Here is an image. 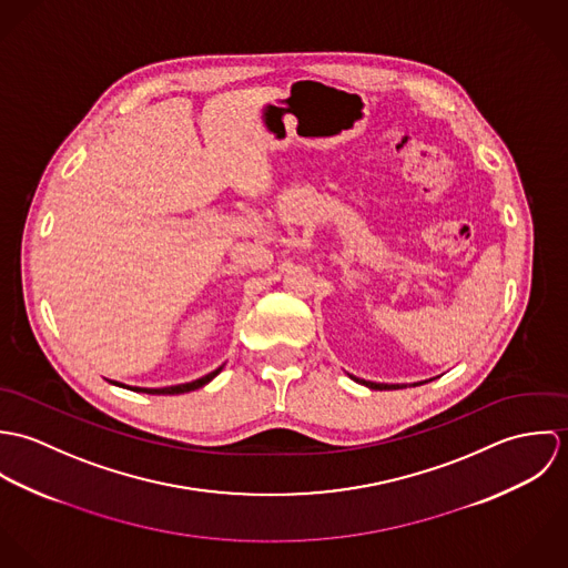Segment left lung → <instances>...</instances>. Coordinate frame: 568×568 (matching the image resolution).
<instances>
[{
    "label": "left lung",
    "mask_w": 568,
    "mask_h": 568,
    "mask_svg": "<svg viewBox=\"0 0 568 568\" xmlns=\"http://www.w3.org/2000/svg\"><path fill=\"white\" fill-rule=\"evenodd\" d=\"M352 381H356V383H361V385H365V387H369V389H376V392H385V389H403L406 385H385V383H369V381H363V378H356V376H349ZM424 383H428V381H424ZM413 387H417V383L413 385Z\"/></svg>",
    "instance_id": "obj_1"
}]
</instances>
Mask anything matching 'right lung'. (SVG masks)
<instances>
[{"label": "right lung", "mask_w": 568, "mask_h": 568, "mask_svg": "<svg viewBox=\"0 0 568 568\" xmlns=\"http://www.w3.org/2000/svg\"><path fill=\"white\" fill-rule=\"evenodd\" d=\"M221 369H223V365L219 367V369H214V372H210L207 376H203V378H199V381H192V383H185V385H174V387H162V389H140V387H129V389H133V392H144V394H158V396H174V394H187V392H194V389H201L203 385H207L212 378H216L219 374H221ZM113 385H118V387H124V385H120V383H113Z\"/></svg>", "instance_id": "obj_1"}]
</instances>
